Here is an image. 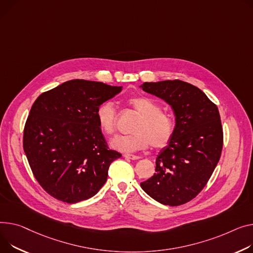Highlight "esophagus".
<instances>
[{
  "label": "esophagus",
  "mask_w": 253,
  "mask_h": 253,
  "mask_svg": "<svg viewBox=\"0 0 253 253\" xmlns=\"http://www.w3.org/2000/svg\"><path fill=\"white\" fill-rule=\"evenodd\" d=\"M124 157L126 158V159H130V160H139L140 158L138 157V156H135V155H131V154H124Z\"/></svg>",
  "instance_id": "esophagus-1"
}]
</instances>
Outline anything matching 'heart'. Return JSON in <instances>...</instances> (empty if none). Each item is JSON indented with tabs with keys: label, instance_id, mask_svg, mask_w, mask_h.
<instances>
[{
	"label": "heart",
	"instance_id": "obj_1",
	"mask_svg": "<svg viewBox=\"0 0 253 253\" xmlns=\"http://www.w3.org/2000/svg\"><path fill=\"white\" fill-rule=\"evenodd\" d=\"M127 103L141 117L131 135H120L111 141V146L120 151H136L146 148L149 143L155 148L169 144L175 133V121L171 115L161 112V107L154 99L144 95L130 97ZM96 122L107 135L115 133L117 111L112 102H105L95 112Z\"/></svg>",
	"mask_w": 253,
	"mask_h": 253
}]
</instances>
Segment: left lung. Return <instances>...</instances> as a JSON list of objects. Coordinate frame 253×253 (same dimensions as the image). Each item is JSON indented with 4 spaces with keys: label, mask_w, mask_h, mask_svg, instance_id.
<instances>
[{
    "label": "left lung",
    "mask_w": 253,
    "mask_h": 253,
    "mask_svg": "<svg viewBox=\"0 0 253 253\" xmlns=\"http://www.w3.org/2000/svg\"><path fill=\"white\" fill-rule=\"evenodd\" d=\"M140 87L169 104L176 120L172 140L156 160L157 173L140 186L162 205H184L204 189L221 158L220 113L203 90L187 82H144Z\"/></svg>",
    "instance_id": "obj_1"
}]
</instances>
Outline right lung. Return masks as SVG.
<instances>
[{
	"label": "right lung",
	"instance_id": "right-lung-1",
	"mask_svg": "<svg viewBox=\"0 0 253 253\" xmlns=\"http://www.w3.org/2000/svg\"><path fill=\"white\" fill-rule=\"evenodd\" d=\"M122 90L97 81L73 79L42 93L23 132V149L41 186L67 204L95 195L110 165L122 157L110 149L95 112Z\"/></svg>",
	"mask_w": 253,
	"mask_h": 253
}]
</instances>
